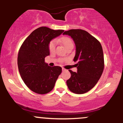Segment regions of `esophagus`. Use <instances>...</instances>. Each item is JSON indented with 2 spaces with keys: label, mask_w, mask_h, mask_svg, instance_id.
Segmentation results:
<instances>
[{
  "label": "esophagus",
  "mask_w": 123,
  "mask_h": 123,
  "mask_svg": "<svg viewBox=\"0 0 123 123\" xmlns=\"http://www.w3.org/2000/svg\"><path fill=\"white\" fill-rule=\"evenodd\" d=\"M62 71L63 72V71H65L66 69H64V68H62Z\"/></svg>",
  "instance_id": "34e87169"
}]
</instances>
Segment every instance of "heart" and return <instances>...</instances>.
I'll return each mask as SVG.
<instances>
[{"instance_id": "heart-1", "label": "heart", "mask_w": 123, "mask_h": 123, "mask_svg": "<svg viewBox=\"0 0 123 123\" xmlns=\"http://www.w3.org/2000/svg\"><path fill=\"white\" fill-rule=\"evenodd\" d=\"M57 41H60L62 42L64 47L66 48L70 46H73V42L72 40L70 39L69 37H62L61 39H58ZM55 49V42L54 40L51 41L49 44V50L50 52H53Z\"/></svg>"}]
</instances>
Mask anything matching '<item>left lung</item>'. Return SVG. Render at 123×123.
<instances>
[{
  "label": "left lung",
  "instance_id": "left-lung-1",
  "mask_svg": "<svg viewBox=\"0 0 123 123\" xmlns=\"http://www.w3.org/2000/svg\"><path fill=\"white\" fill-rule=\"evenodd\" d=\"M63 35L72 38L76 46L74 62L77 72L69 70L71 76L66 81L70 91L84 94L92 89L98 81L104 68V53L99 42L87 31L70 29Z\"/></svg>",
  "mask_w": 123,
  "mask_h": 123
}]
</instances>
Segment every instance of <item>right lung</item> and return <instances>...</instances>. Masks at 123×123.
Wrapping results in <instances>:
<instances>
[{
	"instance_id": "add662e5",
	"label": "right lung",
	"mask_w": 123,
	"mask_h": 123,
	"mask_svg": "<svg viewBox=\"0 0 123 123\" xmlns=\"http://www.w3.org/2000/svg\"><path fill=\"white\" fill-rule=\"evenodd\" d=\"M63 30L42 26L35 29L25 39L18 55V67L21 78L33 92L45 94L53 90L62 72L60 66L51 67L44 62L50 55L49 44Z\"/></svg>"
}]
</instances>
